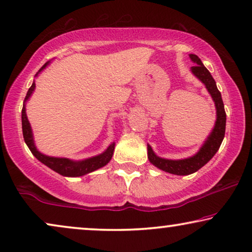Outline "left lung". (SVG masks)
Returning <instances> with one entry per match:
<instances>
[{
	"instance_id": "left-lung-1",
	"label": "left lung",
	"mask_w": 252,
	"mask_h": 252,
	"mask_svg": "<svg viewBox=\"0 0 252 252\" xmlns=\"http://www.w3.org/2000/svg\"><path fill=\"white\" fill-rule=\"evenodd\" d=\"M190 60L194 62L195 65L191 67V72L205 85L210 94H211L213 101H215L216 109H217V120L215 128L210 134L208 140L203 144V147L195 156L186 158L181 160H171L164 159V158L157 157L151 149L150 146H148V158L150 163L154 164L155 166L160 168L168 173L177 174V175H188L198 171L199 168L208 163L211 158L215 156L217 151L220 148L223 136H225L226 129V112L223 108V102L221 98V94L217 88L215 79L212 78L208 68L203 65L202 61L199 60L198 56L194 54L189 55Z\"/></svg>"
}]
</instances>
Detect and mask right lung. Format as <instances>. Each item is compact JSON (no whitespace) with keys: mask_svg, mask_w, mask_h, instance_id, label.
I'll list each match as a JSON object with an SVG mask.
<instances>
[{"mask_svg":"<svg viewBox=\"0 0 252 252\" xmlns=\"http://www.w3.org/2000/svg\"><path fill=\"white\" fill-rule=\"evenodd\" d=\"M46 63L42 67L40 68L43 70L44 67L47 66ZM39 71V72H40ZM37 72V73H39ZM36 73V75H37ZM34 88H35V84H32L31 86L29 92H27L26 97H25V102L29 99V97L32 94ZM22 126H23V136L24 140H25V143L27 144V147L30 148L31 153H32L34 156H35L37 159H39L41 163H43L44 165H47L48 167H50L51 170H54L57 173H60L61 175H64V177H81V175H85L87 173H91V172L97 170V168L104 166L111 159L112 155H113V150H115V143L110 144L108 149H106L104 153L98 155V156L88 158V159L81 160V161H73L67 159V158H57V157H49L46 156V155H42L39 151L36 150L35 146H34L33 142V135H32V129H31L29 119L26 117V110H25V104L23 105V110H22Z\"/></svg>","mask_w":252,"mask_h":252,"instance_id":"add662e5","label":"right lung"}]
</instances>
